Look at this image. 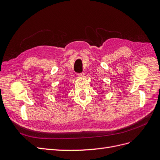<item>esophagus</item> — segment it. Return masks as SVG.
<instances>
[{"label":"esophagus","mask_w":160,"mask_h":160,"mask_svg":"<svg viewBox=\"0 0 160 160\" xmlns=\"http://www.w3.org/2000/svg\"><path fill=\"white\" fill-rule=\"evenodd\" d=\"M84 72H81V73H78L77 74V75H78V77H83L84 76Z\"/></svg>","instance_id":"34e87169"}]
</instances>
